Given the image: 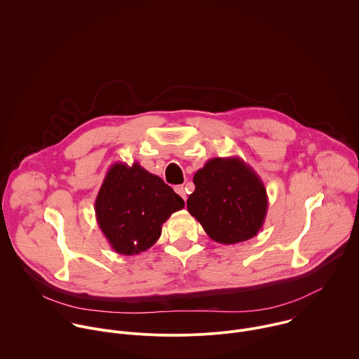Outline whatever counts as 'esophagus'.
Wrapping results in <instances>:
<instances>
[{
  "label": "esophagus",
  "mask_w": 359,
  "mask_h": 359,
  "mask_svg": "<svg viewBox=\"0 0 359 359\" xmlns=\"http://www.w3.org/2000/svg\"><path fill=\"white\" fill-rule=\"evenodd\" d=\"M174 189H175V192H177L184 201H187V191H185L184 185H177Z\"/></svg>",
  "instance_id": "1"
}]
</instances>
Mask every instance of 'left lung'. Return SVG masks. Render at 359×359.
<instances>
[{"mask_svg": "<svg viewBox=\"0 0 359 359\" xmlns=\"http://www.w3.org/2000/svg\"><path fill=\"white\" fill-rule=\"evenodd\" d=\"M188 212L220 244L255 237L268 212V195L259 175L240 157H215L194 175Z\"/></svg>", "mask_w": 359, "mask_h": 359, "instance_id": "1", "label": "left lung"}]
</instances>
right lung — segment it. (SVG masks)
Returning a JSON list of instances; mask_svg holds the SVG:
<instances>
[{"label": "right lung", "instance_id": "right-lung-1", "mask_svg": "<svg viewBox=\"0 0 359 359\" xmlns=\"http://www.w3.org/2000/svg\"><path fill=\"white\" fill-rule=\"evenodd\" d=\"M185 202L160 177L132 165L114 163L98 191L95 216L112 250L136 255L161 236V226Z\"/></svg>", "mask_w": 359, "mask_h": 359}]
</instances>
